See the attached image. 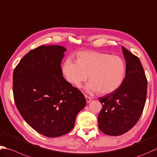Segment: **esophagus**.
Wrapping results in <instances>:
<instances>
[{
  "label": "esophagus",
  "instance_id": "1",
  "mask_svg": "<svg viewBox=\"0 0 157 157\" xmlns=\"http://www.w3.org/2000/svg\"><path fill=\"white\" fill-rule=\"evenodd\" d=\"M85 96V98H86V102L87 103H90V101H91V99L90 97H89L88 95H86V94H85L84 95Z\"/></svg>",
  "mask_w": 157,
  "mask_h": 157
}]
</instances>
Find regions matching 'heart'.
I'll use <instances>...</instances> for the list:
<instances>
[{
    "mask_svg": "<svg viewBox=\"0 0 157 157\" xmlns=\"http://www.w3.org/2000/svg\"><path fill=\"white\" fill-rule=\"evenodd\" d=\"M67 80L79 86L88 78V90L107 94L116 91L122 85L126 73V64L117 55L98 52H81L77 62L68 58L62 67Z\"/></svg>",
    "mask_w": 157,
    "mask_h": 157,
    "instance_id": "1",
    "label": "heart"
}]
</instances>
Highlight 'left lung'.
I'll use <instances>...</instances> for the list:
<instances>
[{
  "label": "left lung",
  "instance_id": "8db88e82",
  "mask_svg": "<svg viewBox=\"0 0 157 157\" xmlns=\"http://www.w3.org/2000/svg\"><path fill=\"white\" fill-rule=\"evenodd\" d=\"M126 74L116 91L99 98L103 108L98 116L99 129L109 136H118L133 128L145 105L147 79L139 58L124 47Z\"/></svg>",
  "mask_w": 157,
  "mask_h": 157
}]
</instances>
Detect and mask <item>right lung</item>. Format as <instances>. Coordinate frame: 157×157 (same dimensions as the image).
I'll return each instance as SVG.
<instances>
[{
	"instance_id": "obj_1",
	"label": "right lung",
	"mask_w": 157,
	"mask_h": 157,
	"mask_svg": "<svg viewBox=\"0 0 157 157\" xmlns=\"http://www.w3.org/2000/svg\"><path fill=\"white\" fill-rule=\"evenodd\" d=\"M66 49L41 45L26 54L13 74V98L21 116L33 129L48 137L69 133L86 104L84 94L63 76Z\"/></svg>"
}]
</instances>
